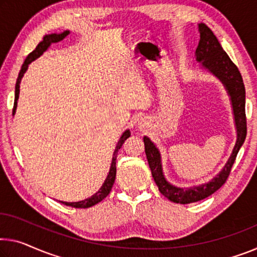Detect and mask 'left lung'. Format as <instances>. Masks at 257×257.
I'll use <instances>...</instances> for the list:
<instances>
[{
	"label": "left lung",
	"mask_w": 257,
	"mask_h": 257,
	"mask_svg": "<svg viewBox=\"0 0 257 257\" xmlns=\"http://www.w3.org/2000/svg\"><path fill=\"white\" fill-rule=\"evenodd\" d=\"M200 31V42L196 48V61L202 62V65L207 68L210 72L220 79L228 94L231 96L232 106H233L234 120L236 126V144L232 152V155L225 164L224 169L219 172V175L215 177L208 184H203L201 186L191 188H180L170 185L165 180L163 172H162L161 155L159 149L155 147L151 139L147 137L144 138L145 152L147 156L149 168L152 170L153 178L159 187L160 192L170 201L175 203L186 204L196 202L203 200L215 193L223 185L226 183L231 173V169L233 167L235 157L241 147L247 134V119L246 111H244V100H246V90H244L243 80L241 73L236 68V65L231 61L228 55L225 53L218 40L212 33V31L204 24H199Z\"/></svg>",
	"instance_id": "1"
}]
</instances>
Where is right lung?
I'll list each match as a JSON object with an SVG mask.
<instances>
[{"label":"right lung","mask_w":257,"mask_h":257,"mask_svg":"<svg viewBox=\"0 0 257 257\" xmlns=\"http://www.w3.org/2000/svg\"><path fill=\"white\" fill-rule=\"evenodd\" d=\"M70 32L69 31H64V32L61 33V34H48V35H45L43 37V40L39 43L37 46V48H35L32 53L29 54V56L26 57L25 62H24V64L22 65V69L19 71V74H18V78H17V82H16V88H15V102H14V109H13V115L16 111V108H17V100H18V96H19V84H21V80L24 76V73L26 72L27 68H29V64L31 62H33L34 60H37L38 57H40L41 55L45 53L47 50V48L51 45V43H56L58 41H62L63 39H64L66 35H68ZM131 136V132L128 131H125L123 133V136L120 137L119 141H118V144L116 146V149H115V153H113V157H112V162H111V167H110V171H109V175L106 177V179L104 181V184L102 185V187L98 189V191L94 194L93 196H90L89 199H86L84 201H79V202H63L61 201L62 203L66 204V206H70V207H74V208H89V207H93L95 206L96 203L101 202L102 200L105 199L108 194L111 191L112 188V185L115 183V178H116V156H117V153L119 151L121 146L125 142V140L127 139V138Z\"/></svg>","instance_id":"obj_1"}]
</instances>
